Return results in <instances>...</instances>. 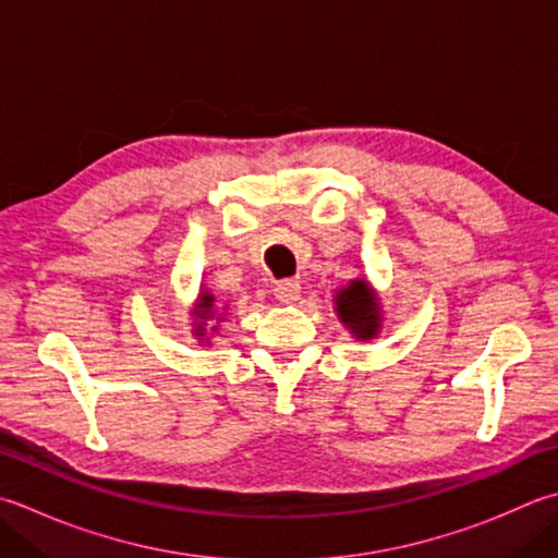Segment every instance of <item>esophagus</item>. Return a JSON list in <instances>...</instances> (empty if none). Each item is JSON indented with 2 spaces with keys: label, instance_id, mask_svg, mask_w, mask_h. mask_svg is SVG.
I'll return each instance as SVG.
<instances>
[{
  "label": "esophagus",
  "instance_id": "esophagus-1",
  "mask_svg": "<svg viewBox=\"0 0 558 558\" xmlns=\"http://www.w3.org/2000/svg\"><path fill=\"white\" fill-rule=\"evenodd\" d=\"M276 298L282 302V304H292V302H298L300 300V292H302V286L298 280H292V278H288V280H280L278 286H276Z\"/></svg>",
  "mask_w": 558,
  "mask_h": 558
}]
</instances>
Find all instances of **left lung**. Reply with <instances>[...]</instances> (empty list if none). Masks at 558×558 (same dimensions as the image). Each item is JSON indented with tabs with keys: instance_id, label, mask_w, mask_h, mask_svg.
Returning a JSON list of instances; mask_svg holds the SVG:
<instances>
[{
	"instance_id": "1",
	"label": "left lung",
	"mask_w": 558,
	"mask_h": 558,
	"mask_svg": "<svg viewBox=\"0 0 558 558\" xmlns=\"http://www.w3.org/2000/svg\"><path fill=\"white\" fill-rule=\"evenodd\" d=\"M336 312L348 329L363 341L373 338L379 329L377 300L365 280H353L351 286L336 294Z\"/></svg>"
}]
</instances>
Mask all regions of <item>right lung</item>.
Here are the masks:
<instances>
[{
  "instance_id": "obj_1",
  "label": "right lung",
  "mask_w": 558,
  "mask_h": 558,
  "mask_svg": "<svg viewBox=\"0 0 558 558\" xmlns=\"http://www.w3.org/2000/svg\"><path fill=\"white\" fill-rule=\"evenodd\" d=\"M213 302H215L213 294H203L201 304H198V316H201V319H210V316L215 314ZM198 331H203V326H198ZM198 336H203V333H198Z\"/></svg>"
}]
</instances>
